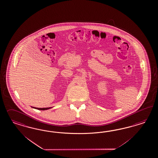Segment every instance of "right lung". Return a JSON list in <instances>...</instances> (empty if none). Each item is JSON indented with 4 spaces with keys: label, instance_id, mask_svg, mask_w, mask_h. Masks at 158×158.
Returning <instances> with one entry per match:
<instances>
[{
    "label": "right lung",
    "instance_id": "add662e5",
    "mask_svg": "<svg viewBox=\"0 0 158 158\" xmlns=\"http://www.w3.org/2000/svg\"><path fill=\"white\" fill-rule=\"evenodd\" d=\"M33 108L37 109V110H47L51 108L50 107V108H35V107H33Z\"/></svg>",
    "mask_w": 158,
    "mask_h": 158
}]
</instances>
